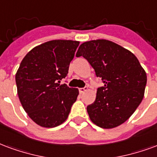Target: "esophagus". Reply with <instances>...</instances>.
<instances>
[{
	"label": "esophagus",
	"mask_w": 157,
	"mask_h": 157,
	"mask_svg": "<svg viewBox=\"0 0 157 157\" xmlns=\"http://www.w3.org/2000/svg\"><path fill=\"white\" fill-rule=\"evenodd\" d=\"M87 90V87H83V88H80V89H79V92H80V93L81 94H82V93H84L85 91H86V90Z\"/></svg>",
	"instance_id": "34e87169"
}]
</instances>
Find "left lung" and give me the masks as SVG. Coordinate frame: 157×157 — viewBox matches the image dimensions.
<instances>
[{"label":"left lung","mask_w":157,"mask_h":157,"mask_svg":"<svg viewBox=\"0 0 157 157\" xmlns=\"http://www.w3.org/2000/svg\"><path fill=\"white\" fill-rule=\"evenodd\" d=\"M104 86L97 89L94 103L87 106L90 121L104 129L115 128L131 117L142 101L147 73L136 56L117 43L99 39L79 46Z\"/></svg>","instance_id":"1"}]
</instances>
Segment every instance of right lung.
Wrapping results in <instances>:
<instances>
[{
	"label": "right lung",
	"instance_id": "add662e5",
	"mask_svg": "<svg viewBox=\"0 0 157 157\" xmlns=\"http://www.w3.org/2000/svg\"><path fill=\"white\" fill-rule=\"evenodd\" d=\"M79 44L71 40L46 41L31 50L20 64L16 74L18 97L29 117L40 126L62 124L77 99V88L60 83Z\"/></svg>",
	"mask_w": 157,
	"mask_h": 157
}]
</instances>
